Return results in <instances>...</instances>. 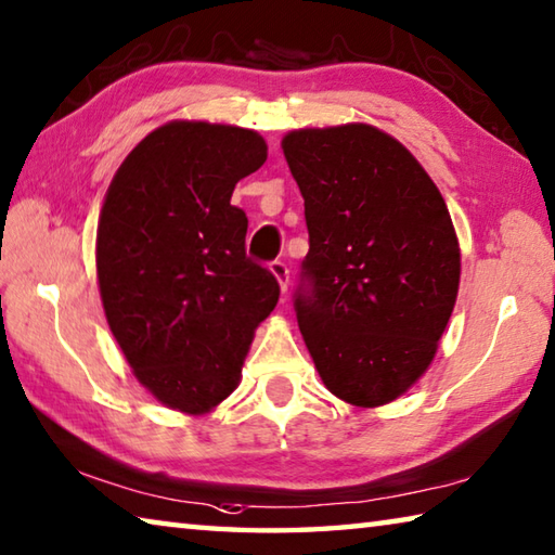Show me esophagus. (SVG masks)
I'll return each mask as SVG.
<instances>
[{
  "mask_svg": "<svg viewBox=\"0 0 555 555\" xmlns=\"http://www.w3.org/2000/svg\"><path fill=\"white\" fill-rule=\"evenodd\" d=\"M269 269H271V274L276 276L281 291H286V288H288V281H291V271H288V267L284 264V261H279V259H276V261H271Z\"/></svg>",
  "mask_w": 555,
  "mask_h": 555,
  "instance_id": "obj_1",
  "label": "esophagus"
}]
</instances>
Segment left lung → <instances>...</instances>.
Here are the masks:
<instances>
[{"label":"left lung","mask_w":555,"mask_h":555,"mask_svg":"<svg viewBox=\"0 0 555 555\" xmlns=\"http://www.w3.org/2000/svg\"><path fill=\"white\" fill-rule=\"evenodd\" d=\"M310 249L296 318L330 392L378 408L425 374L461 279L449 208L405 145L366 124L281 140Z\"/></svg>","instance_id":"1"}]
</instances>
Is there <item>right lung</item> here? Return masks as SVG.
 Listing matches in <instances>:
<instances>
[{
    "instance_id": "add662e5",
    "label": "right lung",
    "mask_w": 555,
    "mask_h": 555,
    "mask_svg": "<svg viewBox=\"0 0 555 555\" xmlns=\"http://www.w3.org/2000/svg\"><path fill=\"white\" fill-rule=\"evenodd\" d=\"M267 159L255 130L172 120L130 150L106 191L96 276L108 327L163 405L204 415L237 388L279 281L245 251L235 184Z\"/></svg>"
}]
</instances>
